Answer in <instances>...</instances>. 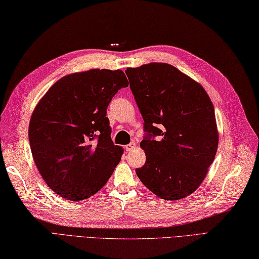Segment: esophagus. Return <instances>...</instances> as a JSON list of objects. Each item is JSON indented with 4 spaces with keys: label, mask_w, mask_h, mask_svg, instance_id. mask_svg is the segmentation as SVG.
<instances>
[{
    "label": "esophagus",
    "mask_w": 259,
    "mask_h": 259,
    "mask_svg": "<svg viewBox=\"0 0 259 259\" xmlns=\"http://www.w3.org/2000/svg\"><path fill=\"white\" fill-rule=\"evenodd\" d=\"M126 151H131V150H134L136 148V144L135 143H130L128 145H126L124 147Z\"/></svg>",
    "instance_id": "obj_1"
}]
</instances>
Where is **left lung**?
<instances>
[{"label":"left lung","instance_id":"8db88e82","mask_svg":"<svg viewBox=\"0 0 259 259\" xmlns=\"http://www.w3.org/2000/svg\"><path fill=\"white\" fill-rule=\"evenodd\" d=\"M125 73L144 119L141 147L146 162L136 175L161 199L186 198L202 184L217 154L211 100L198 82L171 65L151 62Z\"/></svg>","mask_w":259,"mask_h":259}]
</instances>
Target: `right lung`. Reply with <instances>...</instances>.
I'll list each match as a JSON object with an SVG mask.
<instances>
[{
    "instance_id": "right-lung-1",
    "label": "right lung",
    "mask_w": 259,
    "mask_h": 259,
    "mask_svg": "<svg viewBox=\"0 0 259 259\" xmlns=\"http://www.w3.org/2000/svg\"><path fill=\"white\" fill-rule=\"evenodd\" d=\"M121 70L68 74L50 88L30 117L28 138L37 169L61 198L92 197L112 176L123 148L111 140L106 109L122 88Z\"/></svg>"
}]
</instances>
